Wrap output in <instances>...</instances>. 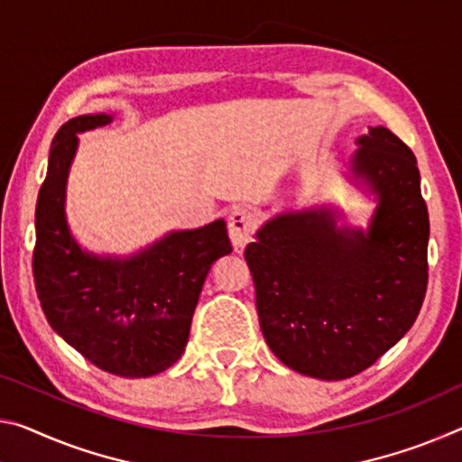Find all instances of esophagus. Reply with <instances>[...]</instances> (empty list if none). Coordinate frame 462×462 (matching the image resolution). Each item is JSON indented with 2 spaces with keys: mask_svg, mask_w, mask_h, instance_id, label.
<instances>
[{
  "mask_svg": "<svg viewBox=\"0 0 462 462\" xmlns=\"http://www.w3.org/2000/svg\"><path fill=\"white\" fill-rule=\"evenodd\" d=\"M254 230V214L246 208H234L228 214V234L236 251L251 243Z\"/></svg>",
  "mask_w": 462,
  "mask_h": 462,
  "instance_id": "obj_1",
  "label": "esophagus"
}]
</instances>
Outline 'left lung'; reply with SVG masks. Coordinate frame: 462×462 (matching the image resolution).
I'll return each mask as SVG.
<instances>
[{"instance_id":"1","label":"left lung","mask_w":462,"mask_h":462,"mask_svg":"<svg viewBox=\"0 0 462 462\" xmlns=\"http://www.w3.org/2000/svg\"><path fill=\"white\" fill-rule=\"evenodd\" d=\"M351 179L376 197L368 230L312 208L271 217L245 251L261 331L300 374L370 368L415 323L428 290V205L413 152L386 127L357 137Z\"/></svg>"}]
</instances>
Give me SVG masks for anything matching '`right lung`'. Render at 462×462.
Segmentation results:
<instances>
[{"mask_svg": "<svg viewBox=\"0 0 462 462\" xmlns=\"http://www.w3.org/2000/svg\"><path fill=\"white\" fill-rule=\"evenodd\" d=\"M111 115H82L61 125L36 201L34 288L42 312L73 349L108 374L145 378L185 351L193 312L214 263L232 253L224 219L166 234L131 257L84 251L65 217V187L78 134Z\"/></svg>", "mask_w": 462, "mask_h": 462, "instance_id": "right-lung-1", "label": "right lung"}]
</instances>
